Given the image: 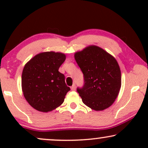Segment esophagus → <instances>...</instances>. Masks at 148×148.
<instances>
[{
	"label": "esophagus",
	"instance_id": "obj_1",
	"mask_svg": "<svg viewBox=\"0 0 148 148\" xmlns=\"http://www.w3.org/2000/svg\"><path fill=\"white\" fill-rule=\"evenodd\" d=\"M71 90H72V91H74L76 90V86L75 85H73V86H72V87H71Z\"/></svg>",
	"mask_w": 148,
	"mask_h": 148
}]
</instances>
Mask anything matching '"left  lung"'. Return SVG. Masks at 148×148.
<instances>
[{
	"mask_svg": "<svg viewBox=\"0 0 148 148\" xmlns=\"http://www.w3.org/2000/svg\"><path fill=\"white\" fill-rule=\"evenodd\" d=\"M74 58L84 74V86L77 88L84 103L95 111L111 106L121 88V72L115 58L91 45L75 53Z\"/></svg>",
	"mask_w": 148,
	"mask_h": 148,
	"instance_id": "1",
	"label": "left lung"
}]
</instances>
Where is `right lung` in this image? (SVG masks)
Here are the masks:
<instances>
[{"instance_id":"obj_1","label":"right lung","mask_w":148,"mask_h":148,"mask_svg":"<svg viewBox=\"0 0 148 148\" xmlns=\"http://www.w3.org/2000/svg\"><path fill=\"white\" fill-rule=\"evenodd\" d=\"M66 56L62 53H40L25 64L21 76L23 96L35 109L51 111L63 103L70 88L58 72Z\"/></svg>"}]
</instances>
